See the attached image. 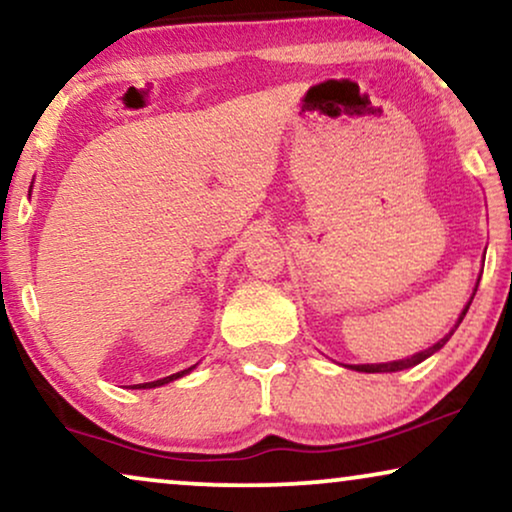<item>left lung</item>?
Here are the masks:
<instances>
[{
  "instance_id": "1",
  "label": "left lung",
  "mask_w": 512,
  "mask_h": 512,
  "mask_svg": "<svg viewBox=\"0 0 512 512\" xmlns=\"http://www.w3.org/2000/svg\"><path fill=\"white\" fill-rule=\"evenodd\" d=\"M475 290H478V288H475ZM470 302H473V297H470ZM470 302L466 304V309L461 311V316H459V323H461V320H463V316H466V311H468ZM459 323H456V327H459ZM456 327H454V330H456ZM454 330H452V332H454ZM452 332H449L447 337H442L438 344H433L431 349L421 351V353H417V356H412V358H405V360H393V363H379V365H351V370H358V372H398V370H407V367H414V365H419L421 360H426L428 356H433L435 351L442 349V346H445L447 339L452 337Z\"/></svg>"
}]
</instances>
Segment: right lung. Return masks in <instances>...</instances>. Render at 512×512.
<instances>
[{"label":"right lung","instance_id":"1","mask_svg":"<svg viewBox=\"0 0 512 512\" xmlns=\"http://www.w3.org/2000/svg\"><path fill=\"white\" fill-rule=\"evenodd\" d=\"M192 370H194V367H189V370H182V372H177V374H170V377H163V379L149 381V384H138V386H131V388H154V386H163V384H168V381L185 377V374H187V372H192Z\"/></svg>","mask_w":512,"mask_h":512}]
</instances>
